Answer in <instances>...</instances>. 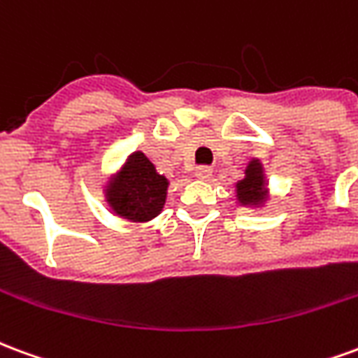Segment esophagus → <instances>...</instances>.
Segmentation results:
<instances>
[{"instance_id": "1", "label": "esophagus", "mask_w": 358, "mask_h": 358, "mask_svg": "<svg viewBox=\"0 0 358 358\" xmlns=\"http://www.w3.org/2000/svg\"><path fill=\"white\" fill-rule=\"evenodd\" d=\"M194 176H196L198 179H208V177L211 176V168H208V166H198V168L194 169Z\"/></svg>"}]
</instances>
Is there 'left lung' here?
<instances>
[{"instance_id":"obj_1","label":"left lung","mask_w":358,"mask_h":358,"mask_svg":"<svg viewBox=\"0 0 358 358\" xmlns=\"http://www.w3.org/2000/svg\"><path fill=\"white\" fill-rule=\"evenodd\" d=\"M236 194L242 204H254L263 198V169L257 162L248 166L246 179L236 185Z\"/></svg>"}]
</instances>
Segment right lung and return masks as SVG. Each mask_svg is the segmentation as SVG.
<instances>
[{"mask_svg": "<svg viewBox=\"0 0 358 358\" xmlns=\"http://www.w3.org/2000/svg\"><path fill=\"white\" fill-rule=\"evenodd\" d=\"M168 179L156 173L143 152H135L108 189V202L118 215L131 221L156 217L166 202Z\"/></svg>", "mask_w": 358, "mask_h": 358, "instance_id": "obj_1", "label": "right lung"}]
</instances>
